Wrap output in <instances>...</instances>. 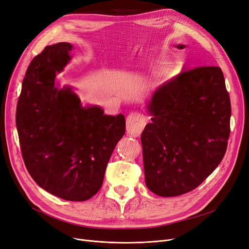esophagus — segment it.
<instances>
[{"mask_svg":"<svg viewBox=\"0 0 249 249\" xmlns=\"http://www.w3.org/2000/svg\"><path fill=\"white\" fill-rule=\"evenodd\" d=\"M145 123H146L145 117L142 114L132 113L126 119L127 132L134 137H137L143 130Z\"/></svg>","mask_w":249,"mask_h":249,"instance_id":"esophagus-1","label":"esophagus"}]
</instances>
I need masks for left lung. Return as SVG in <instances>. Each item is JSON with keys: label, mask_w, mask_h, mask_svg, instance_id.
Here are the masks:
<instances>
[{"label": "left lung", "mask_w": 249, "mask_h": 249, "mask_svg": "<svg viewBox=\"0 0 249 249\" xmlns=\"http://www.w3.org/2000/svg\"><path fill=\"white\" fill-rule=\"evenodd\" d=\"M147 110L153 118L142 133L147 188L165 197L196 189L222 161L230 136L231 103L222 69L181 72L154 92Z\"/></svg>", "instance_id": "obj_1"}]
</instances>
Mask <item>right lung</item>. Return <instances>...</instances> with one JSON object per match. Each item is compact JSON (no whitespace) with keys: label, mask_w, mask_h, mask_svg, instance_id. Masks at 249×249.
I'll list each match as a JSON object with an SVG mask.
<instances>
[{"label":"right lung","mask_w":249,"mask_h":249,"mask_svg":"<svg viewBox=\"0 0 249 249\" xmlns=\"http://www.w3.org/2000/svg\"><path fill=\"white\" fill-rule=\"evenodd\" d=\"M69 42L48 46L29 64L16 110L25 167L37 185L60 198L83 201L102 187L113 150L126 129L122 114L83 107L70 88L57 89Z\"/></svg>","instance_id":"obj_1"}]
</instances>
